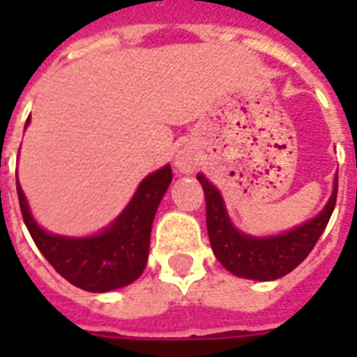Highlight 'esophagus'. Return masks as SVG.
Returning a JSON list of instances; mask_svg holds the SVG:
<instances>
[{"label":"esophagus","instance_id":"1","mask_svg":"<svg viewBox=\"0 0 357 357\" xmlns=\"http://www.w3.org/2000/svg\"><path fill=\"white\" fill-rule=\"evenodd\" d=\"M176 168L179 172H183V174L193 172L197 168V156H195L193 151H189V149L179 151L178 156H176Z\"/></svg>","mask_w":357,"mask_h":357}]
</instances>
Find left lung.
<instances>
[{"label": "left lung", "instance_id": "8db88e82", "mask_svg": "<svg viewBox=\"0 0 357 357\" xmlns=\"http://www.w3.org/2000/svg\"><path fill=\"white\" fill-rule=\"evenodd\" d=\"M204 189L206 201V229L214 255L233 275L255 279V281H273L291 273L298 264L306 260L317 239L321 237L329 218L337 204L338 179H335L333 195L327 206L306 224L275 237H250L237 231L225 212L224 199L216 187L202 174L197 176Z\"/></svg>", "mask_w": 357, "mask_h": 357}]
</instances>
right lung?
<instances>
[{"label":"right lung","instance_id":"obj_1","mask_svg":"<svg viewBox=\"0 0 357 357\" xmlns=\"http://www.w3.org/2000/svg\"><path fill=\"white\" fill-rule=\"evenodd\" d=\"M30 120H26V124ZM172 181V168L164 166L143 179L124 212L93 237H61L42 229L28 208L17 183L20 212L36 247L45 260L78 289L109 292L133 283L149 258V241L156 208Z\"/></svg>","mask_w":357,"mask_h":357}]
</instances>
